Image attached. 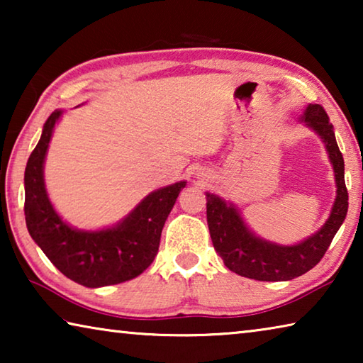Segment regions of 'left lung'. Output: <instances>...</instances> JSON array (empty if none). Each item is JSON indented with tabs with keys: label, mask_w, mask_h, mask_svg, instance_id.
<instances>
[{
	"label": "left lung",
	"mask_w": 363,
	"mask_h": 363,
	"mask_svg": "<svg viewBox=\"0 0 363 363\" xmlns=\"http://www.w3.org/2000/svg\"><path fill=\"white\" fill-rule=\"evenodd\" d=\"M303 121L320 134L335 169L336 200L327 223L314 235L291 247L261 240L245 225L240 214L223 199L206 192V219L214 250L223 257L227 269L242 277L261 281L291 280L317 266L327 253L347 214V189L344 184V160L336 144L335 131L320 104L306 108Z\"/></svg>",
	"instance_id": "obj_1"
}]
</instances>
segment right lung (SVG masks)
Returning <instances> with one entry per match:
<instances>
[{
	"label": "right lung",
	"mask_w": 363,
	"mask_h": 363,
	"mask_svg": "<svg viewBox=\"0 0 363 363\" xmlns=\"http://www.w3.org/2000/svg\"><path fill=\"white\" fill-rule=\"evenodd\" d=\"M62 110L46 120L26 168V223L30 235L65 277L97 288L116 285L143 274L155 259L160 237L177 195L186 182L158 189L112 229L83 232L67 225L48 199L43 163Z\"/></svg>",
	"instance_id": "obj_1"
}]
</instances>
